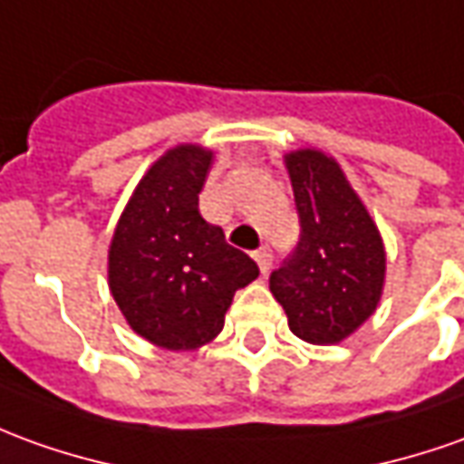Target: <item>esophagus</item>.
I'll return each instance as SVG.
<instances>
[{
  "label": "esophagus",
  "mask_w": 464,
  "mask_h": 464,
  "mask_svg": "<svg viewBox=\"0 0 464 464\" xmlns=\"http://www.w3.org/2000/svg\"><path fill=\"white\" fill-rule=\"evenodd\" d=\"M255 263H257V267H260V273H267L270 270V265H273V255H270V250L267 247H263V250L255 252Z\"/></svg>",
  "instance_id": "34e87169"
}]
</instances>
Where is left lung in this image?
<instances>
[{
	"label": "left lung",
	"mask_w": 464,
	"mask_h": 464,
	"mask_svg": "<svg viewBox=\"0 0 464 464\" xmlns=\"http://www.w3.org/2000/svg\"><path fill=\"white\" fill-rule=\"evenodd\" d=\"M300 214L293 257L270 275L290 331L334 346L372 318L384 295L382 232L334 156L298 149L283 156Z\"/></svg>",
	"instance_id": "left-lung-1"
}]
</instances>
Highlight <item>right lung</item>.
Wrapping results in <instances>:
<instances>
[{"label": "right lung", "instance_id": "1", "mask_svg": "<svg viewBox=\"0 0 464 464\" xmlns=\"http://www.w3.org/2000/svg\"><path fill=\"white\" fill-rule=\"evenodd\" d=\"M214 151L179 143L140 177L108 247V287L133 334L166 351L207 346L225 328L255 260L204 222L199 191Z\"/></svg>", "mask_w": 464, "mask_h": 464}]
</instances>
